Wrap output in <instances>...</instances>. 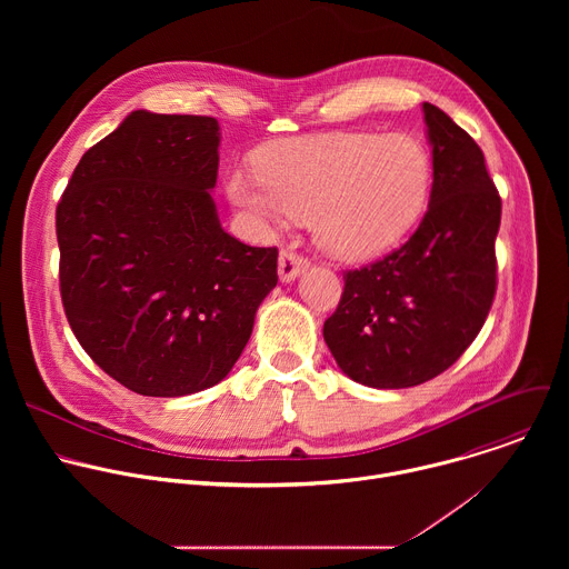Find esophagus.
<instances>
[{"instance_id":"esophagus-1","label":"esophagus","mask_w":569,"mask_h":569,"mask_svg":"<svg viewBox=\"0 0 569 569\" xmlns=\"http://www.w3.org/2000/svg\"><path fill=\"white\" fill-rule=\"evenodd\" d=\"M306 268H308V259H303L299 252L281 250V254H279V279L283 283L295 281Z\"/></svg>"}]
</instances>
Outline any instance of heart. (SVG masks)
I'll use <instances>...</instances> for the list:
<instances>
[{"label":"heart","instance_id":"1","mask_svg":"<svg viewBox=\"0 0 569 569\" xmlns=\"http://www.w3.org/2000/svg\"><path fill=\"white\" fill-rule=\"evenodd\" d=\"M432 157L412 134L331 132L270 146L259 171L233 169L227 191L252 216L286 224L312 220L315 240L340 261L393 248L421 218Z\"/></svg>","mask_w":569,"mask_h":569}]
</instances>
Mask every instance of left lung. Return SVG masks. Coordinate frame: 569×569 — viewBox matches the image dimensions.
Here are the masks:
<instances>
[{
  "label": "left lung",
  "instance_id": "obj_1",
  "mask_svg": "<svg viewBox=\"0 0 569 569\" xmlns=\"http://www.w3.org/2000/svg\"><path fill=\"white\" fill-rule=\"evenodd\" d=\"M432 146L428 211L410 240L349 270L323 321L338 367L376 389L415 387L443 373L472 345L498 286L502 200L481 148L443 110L423 103Z\"/></svg>",
  "mask_w": 569,
  "mask_h": 569
}]
</instances>
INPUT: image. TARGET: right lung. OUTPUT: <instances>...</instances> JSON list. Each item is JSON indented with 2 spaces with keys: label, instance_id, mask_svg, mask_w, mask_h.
Returning <instances> with one entry per match:
<instances>
[{
  "label": "right lung",
  "instance_id": "obj_1",
  "mask_svg": "<svg viewBox=\"0 0 569 569\" xmlns=\"http://www.w3.org/2000/svg\"><path fill=\"white\" fill-rule=\"evenodd\" d=\"M213 117L130 112L92 146L58 202L60 297L86 353L141 396L220 382L277 286V248L218 220Z\"/></svg>",
  "mask_w": 569,
  "mask_h": 569
}]
</instances>
